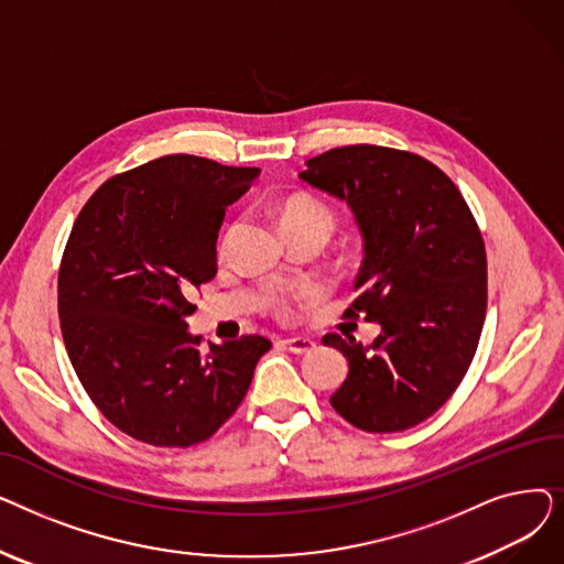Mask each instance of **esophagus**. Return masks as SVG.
Here are the masks:
<instances>
[{
	"instance_id": "esophagus-1",
	"label": "esophagus",
	"mask_w": 564,
	"mask_h": 564,
	"mask_svg": "<svg viewBox=\"0 0 564 564\" xmlns=\"http://www.w3.org/2000/svg\"><path fill=\"white\" fill-rule=\"evenodd\" d=\"M292 354H306L311 349H315V340L306 338V336H294V338H283L281 340Z\"/></svg>"
}]
</instances>
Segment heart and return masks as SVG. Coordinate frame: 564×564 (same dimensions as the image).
Segmentation results:
<instances>
[{"mask_svg":"<svg viewBox=\"0 0 564 564\" xmlns=\"http://www.w3.org/2000/svg\"><path fill=\"white\" fill-rule=\"evenodd\" d=\"M334 213L327 203H322L319 198L306 196V194H292L285 196L276 205V224L279 230H294V228H313L322 230L324 235H329L334 228Z\"/></svg>","mask_w":564,"mask_h":564,"instance_id":"heart-1","label":"heart"}]
</instances>
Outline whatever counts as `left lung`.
Listing matches in <instances>:
<instances>
[{"mask_svg":"<svg viewBox=\"0 0 564 564\" xmlns=\"http://www.w3.org/2000/svg\"><path fill=\"white\" fill-rule=\"evenodd\" d=\"M300 177L351 207L366 256L345 317L381 327L368 347L351 336L322 338L349 364L332 406L366 432L419 425L446 404L476 357L487 313L480 228L446 173L395 148H334Z\"/></svg>","mask_w":564,"mask_h":564,"instance_id":"obj_1","label":"left lung"}]
</instances>
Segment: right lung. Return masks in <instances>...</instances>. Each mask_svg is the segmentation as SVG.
Listing matches in <instances>:
<instances>
[{
    "label": "right lung",
    "instance_id": "obj_1",
    "mask_svg": "<svg viewBox=\"0 0 564 564\" xmlns=\"http://www.w3.org/2000/svg\"><path fill=\"white\" fill-rule=\"evenodd\" d=\"M260 169L166 155L118 173L86 200L58 267L70 364L102 416L158 448L210 438L245 400L272 343L200 349L194 292L217 274L226 207Z\"/></svg>",
    "mask_w": 564,
    "mask_h": 564
}]
</instances>
